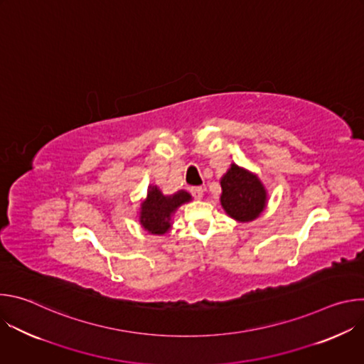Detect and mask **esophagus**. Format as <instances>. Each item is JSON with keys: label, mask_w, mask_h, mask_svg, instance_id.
I'll use <instances>...</instances> for the list:
<instances>
[{"label": "esophagus", "mask_w": 364, "mask_h": 364, "mask_svg": "<svg viewBox=\"0 0 364 364\" xmlns=\"http://www.w3.org/2000/svg\"><path fill=\"white\" fill-rule=\"evenodd\" d=\"M190 193L196 197V198H201L203 197V193H204V190H203V187H191L190 188Z\"/></svg>", "instance_id": "34e87169"}]
</instances>
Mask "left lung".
<instances>
[{
  "instance_id": "obj_1",
  "label": "left lung",
  "mask_w": 364,
  "mask_h": 364,
  "mask_svg": "<svg viewBox=\"0 0 364 364\" xmlns=\"http://www.w3.org/2000/svg\"><path fill=\"white\" fill-rule=\"evenodd\" d=\"M220 203L228 216L237 222H252L264 212L268 194L259 177L232 164L220 180Z\"/></svg>"
}]
</instances>
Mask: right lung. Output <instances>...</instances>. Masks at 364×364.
Returning <instances> with one entry per match:
<instances>
[{
  "label": "right lung",
  "instance_id": "right-lung-1",
  "mask_svg": "<svg viewBox=\"0 0 364 364\" xmlns=\"http://www.w3.org/2000/svg\"><path fill=\"white\" fill-rule=\"evenodd\" d=\"M190 200L191 196L184 190L164 196L157 186H149L146 198L141 204L139 223L148 233L164 235L171 228L174 212Z\"/></svg>",
  "mask_w": 364,
  "mask_h": 364
}]
</instances>
